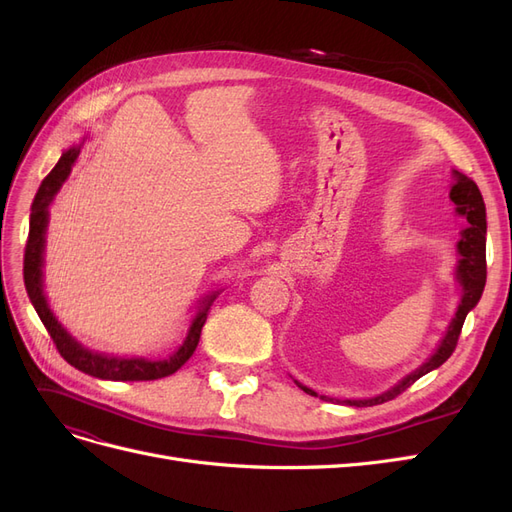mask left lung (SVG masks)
Here are the masks:
<instances>
[{"label":"left lung","mask_w":512,"mask_h":512,"mask_svg":"<svg viewBox=\"0 0 512 512\" xmlns=\"http://www.w3.org/2000/svg\"><path fill=\"white\" fill-rule=\"evenodd\" d=\"M455 175V183L451 188V200L455 203V211L461 215V218L468 220V228L461 230V239L457 243V252H459V262H457V271L455 277L461 286V301L455 312L453 322L448 324V331L442 337V342L438 346V350L433 352L429 359L414 369L412 374H408L404 380H399L393 389H389L386 393L378 395V397H369V399H346V404L356 406V408H365V406H378L384 404V401H391L397 395L404 393L406 389L421 378L425 374H429L431 369H438L448 356L455 352L457 339L461 333L463 322H466V316L472 307H476V303L480 301V294L485 290V282H487V256H485V247H487V213H485V200L483 194H480L478 185L466 177L453 170ZM297 382V380H294ZM299 389H303L307 395L318 397L316 391L307 389L301 382H297ZM320 399H329L320 395ZM333 401V399H331Z\"/></svg>","instance_id":"obj_1"}]
</instances>
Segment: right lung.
I'll return each instance as SVG.
<instances>
[{"label": "right lung", "instance_id": "right-lung-1", "mask_svg": "<svg viewBox=\"0 0 512 512\" xmlns=\"http://www.w3.org/2000/svg\"><path fill=\"white\" fill-rule=\"evenodd\" d=\"M79 153H81V147H70L68 151L61 153L55 168L42 179L38 194L32 203V215H29V237H27L25 258H23V280H25L29 301H32L46 331H49L59 354L64 356L72 367L83 371V374H89L100 380H117V382L166 378L170 374H175V371L194 354L200 339V331H203V324L207 320V312L213 299L218 297V292H213L200 301V309L190 324V331L185 335L183 344L175 354H170L164 361L119 359V356H108V354L87 350L85 346L76 342L64 327H61L57 318L53 316L49 303H46L44 290H42V260H44L42 254H44L46 224H49V205L53 203V198L59 192L61 185H64V181L68 179L76 158H79Z\"/></svg>", "mask_w": 512, "mask_h": 512}]
</instances>
